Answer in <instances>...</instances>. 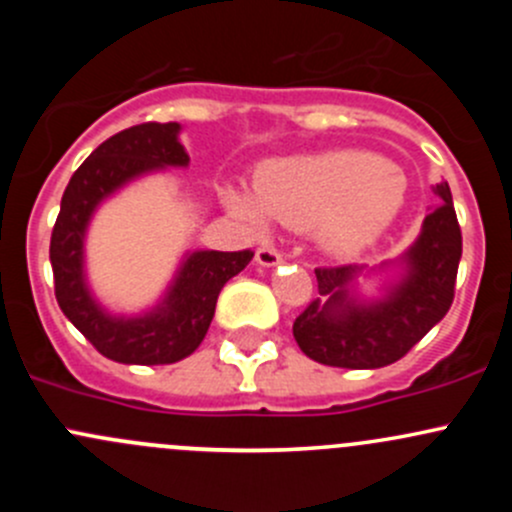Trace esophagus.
<instances>
[{"label":"esophagus","mask_w":512,"mask_h":512,"mask_svg":"<svg viewBox=\"0 0 512 512\" xmlns=\"http://www.w3.org/2000/svg\"><path fill=\"white\" fill-rule=\"evenodd\" d=\"M255 260H257V265H262V267H277L282 262V255L277 250H272V247H260L255 255Z\"/></svg>","instance_id":"obj_1"}]
</instances>
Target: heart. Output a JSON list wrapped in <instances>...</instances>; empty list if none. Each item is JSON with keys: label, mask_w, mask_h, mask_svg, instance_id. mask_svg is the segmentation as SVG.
I'll use <instances>...</instances> for the list:
<instances>
[{"label": "heart", "mask_w": 512, "mask_h": 512, "mask_svg": "<svg viewBox=\"0 0 512 512\" xmlns=\"http://www.w3.org/2000/svg\"><path fill=\"white\" fill-rule=\"evenodd\" d=\"M406 198L401 168L364 151L272 160L255 175V198L230 188L225 205L250 230L265 232L267 218L304 230L324 252L354 257L374 245L399 218Z\"/></svg>", "instance_id": "obj_1"}]
</instances>
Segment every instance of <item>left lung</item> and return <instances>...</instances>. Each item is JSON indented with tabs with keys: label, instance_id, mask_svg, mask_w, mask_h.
Segmentation results:
<instances>
[{
	"label": "left lung",
	"instance_id": "1",
	"mask_svg": "<svg viewBox=\"0 0 512 512\" xmlns=\"http://www.w3.org/2000/svg\"><path fill=\"white\" fill-rule=\"evenodd\" d=\"M414 245L376 267H319V297L294 319V339L309 359L339 369H381L421 342L451 309L461 262V227L448 183ZM379 276L382 294L364 298L358 280Z\"/></svg>",
	"mask_w": 512,
	"mask_h": 512
}]
</instances>
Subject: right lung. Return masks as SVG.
<instances>
[{
	"label": "right lung",
	"instance_id": "obj_1",
	"mask_svg": "<svg viewBox=\"0 0 512 512\" xmlns=\"http://www.w3.org/2000/svg\"><path fill=\"white\" fill-rule=\"evenodd\" d=\"M180 123L126 128L91 153L71 175L51 232V270L61 312L108 359L118 364H175L200 347L220 289L252 260L250 250H188L153 307L116 314L103 307L86 277V232L101 203L143 175L188 168Z\"/></svg>",
	"mask_w": 512,
	"mask_h": 512
}]
</instances>
